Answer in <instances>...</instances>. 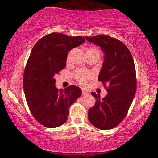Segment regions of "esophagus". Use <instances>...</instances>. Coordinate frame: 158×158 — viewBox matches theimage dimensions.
I'll return each instance as SVG.
<instances>
[{
    "label": "esophagus",
    "mask_w": 158,
    "mask_h": 158,
    "mask_svg": "<svg viewBox=\"0 0 158 158\" xmlns=\"http://www.w3.org/2000/svg\"><path fill=\"white\" fill-rule=\"evenodd\" d=\"M87 94H88V92L85 91V90H82V95H87Z\"/></svg>",
    "instance_id": "34e87169"
}]
</instances>
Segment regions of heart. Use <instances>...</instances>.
<instances>
[{
    "mask_svg": "<svg viewBox=\"0 0 158 158\" xmlns=\"http://www.w3.org/2000/svg\"><path fill=\"white\" fill-rule=\"evenodd\" d=\"M87 53H99V51L97 48H90L88 50ZM94 73L91 72L85 71L83 70H78L74 73V77L78 82L80 85H85L86 82L94 77Z\"/></svg>",
    "mask_w": 158,
    "mask_h": 158,
    "instance_id": "b5f03b06",
    "label": "heart"
}]
</instances>
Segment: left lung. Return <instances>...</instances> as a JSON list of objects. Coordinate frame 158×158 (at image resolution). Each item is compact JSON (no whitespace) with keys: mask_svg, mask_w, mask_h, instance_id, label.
Masks as SVG:
<instances>
[{"mask_svg":"<svg viewBox=\"0 0 158 158\" xmlns=\"http://www.w3.org/2000/svg\"><path fill=\"white\" fill-rule=\"evenodd\" d=\"M98 45L104 52V61L98 80L108 94L102 99L92 92L95 105L88 110V119L96 128L109 130L123 121L135 96L136 70L133 57L127 47L119 40L106 35L85 37Z\"/></svg>","mask_w":158,"mask_h":158,"instance_id":"8db88e82","label":"left lung"}]
</instances>
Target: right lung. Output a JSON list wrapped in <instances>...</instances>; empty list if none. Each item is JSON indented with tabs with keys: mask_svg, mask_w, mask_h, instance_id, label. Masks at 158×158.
<instances>
[{
	"mask_svg": "<svg viewBox=\"0 0 158 158\" xmlns=\"http://www.w3.org/2000/svg\"><path fill=\"white\" fill-rule=\"evenodd\" d=\"M83 42L81 36L52 32L39 39L30 52L23 73V90L32 116L47 128L64 124L70 106L81 96V90L75 85L64 90L56 88L54 76L66 67L68 52Z\"/></svg>",
	"mask_w": 158,
	"mask_h": 158,
	"instance_id": "obj_1",
	"label": "right lung"
}]
</instances>
